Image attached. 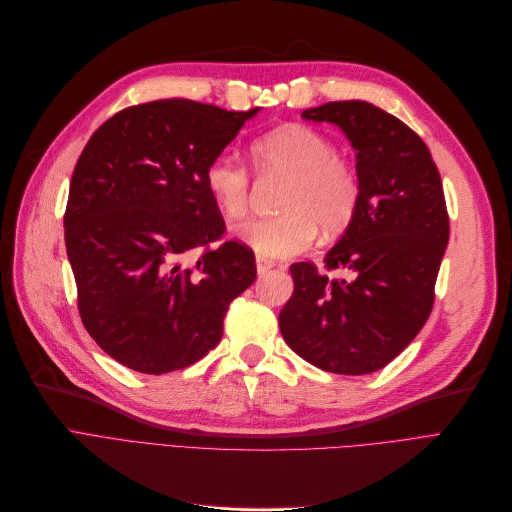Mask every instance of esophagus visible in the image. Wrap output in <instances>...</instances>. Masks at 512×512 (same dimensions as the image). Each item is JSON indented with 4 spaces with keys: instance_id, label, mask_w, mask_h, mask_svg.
I'll return each mask as SVG.
<instances>
[{
    "instance_id": "34e87169",
    "label": "esophagus",
    "mask_w": 512,
    "mask_h": 512,
    "mask_svg": "<svg viewBox=\"0 0 512 512\" xmlns=\"http://www.w3.org/2000/svg\"><path fill=\"white\" fill-rule=\"evenodd\" d=\"M275 266V262L273 260H266V258H256V271H258V275H264L266 271H271Z\"/></svg>"
}]
</instances>
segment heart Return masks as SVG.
<instances>
[{"label": "heart", "mask_w": 512, "mask_h": 512, "mask_svg": "<svg viewBox=\"0 0 512 512\" xmlns=\"http://www.w3.org/2000/svg\"><path fill=\"white\" fill-rule=\"evenodd\" d=\"M258 173L289 177L279 216L258 218L235 229L262 258H289L306 252L316 237L342 233L356 214L360 181L356 170L337 156L329 137L304 125H283L258 137L250 148ZM206 189L227 218L248 212L250 179L246 168L227 156L214 158L204 173Z\"/></svg>", "instance_id": "b5f03b06"}]
</instances>
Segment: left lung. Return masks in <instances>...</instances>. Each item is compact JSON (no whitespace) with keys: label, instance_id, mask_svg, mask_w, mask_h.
I'll return each instance as SVG.
<instances>
[{"label":"left lung","instance_id":"obj_1","mask_svg":"<svg viewBox=\"0 0 512 512\" xmlns=\"http://www.w3.org/2000/svg\"><path fill=\"white\" fill-rule=\"evenodd\" d=\"M331 123L356 150L360 200L344 235L325 254L329 279L312 262L289 266L294 294L279 312L287 346L337 375H367L392 362L423 329L450 223L442 179L425 141L400 118L362 102L302 112Z\"/></svg>","mask_w":512,"mask_h":512}]
</instances>
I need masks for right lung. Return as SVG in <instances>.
<instances>
[{
	"label": "right lung",
	"mask_w": 512,
	"mask_h": 512,
	"mask_svg": "<svg viewBox=\"0 0 512 512\" xmlns=\"http://www.w3.org/2000/svg\"><path fill=\"white\" fill-rule=\"evenodd\" d=\"M260 108L170 97L114 114L87 141L64 214L85 329L125 367L162 375L204 358L229 304L256 279L254 252L225 231L206 166ZM206 247L199 262H184Z\"/></svg>",
	"instance_id": "1"
}]
</instances>
